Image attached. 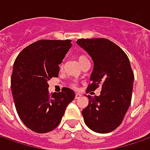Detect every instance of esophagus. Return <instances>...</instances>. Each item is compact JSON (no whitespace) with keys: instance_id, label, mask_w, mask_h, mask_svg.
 Masks as SVG:
<instances>
[{"instance_id":"34e87169","label":"esophagus","mask_w":150,"mask_h":150,"mask_svg":"<svg viewBox=\"0 0 150 150\" xmlns=\"http://www.w3.org/2000/svg\"><path fill=\"white\" fill-rule=\"evenodd\" d=\"M81 94H79V93H76L75 94V99H79V98H80L81 97Z\"/></svg>"}]
</instances>
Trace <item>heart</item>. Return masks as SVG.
<instances>
[{
  "label": "heart",
  "instance_id": "1",
  "mask_svg": "<svg viewBox=\"0 0 150 150\" xmlns=\"http://www.w3.org/2000/svg\"><path fill=\"white\" fill-rule=\"evenodd\" d=\"M78 61L80 63V65H82L83 62H86V61H89V60H88V58L85 57L84 55H79L78 57ZM72 87H73V88H75V84H72Z\"/></svg>",
  "mask_w": 150,
  "mask_h": 150
}]
</instances>
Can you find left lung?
Segmentation results:
<instances>
[{
  "label": "left lung",
  "instance_id": "8db88e82",
  "mask_svg": "<svg viewBox=\"0 0 150 150\" xmlns=\"http://www.w3.org/2000/svg\"><path fill=\"white\" fill-rule=\"evenodd\" d=\"M77 44L94 63L87 92L101 87L100 95L87 96L89 103L82 111L86 125L99 133L110 132L121 124L131 104L134 75L126 54L110 40L78 39Z\"/></svg>",
  "mask_w": 150,
  "mask_h": 150
}]
</instances>
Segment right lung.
Here are the masks:
<instances>
[{
    "label": "right lung",
    "mask_w": 150,
    "mask_h": 150,
    "mask_svg": "<svg viewBox=\"0 0 150 150\" xmlns=\"http://www.w3.org/2000/svg\"><path fill=\"white\" fill-rule=\"evenodd\" d=\"M71 40H39L22 50L15 60L11 90L18 116L28 129L38 133L52 131L75 99L71 89L50 95L47 81L58 77L59 64L71 47Z\"/></svg>",
    "instance_id": "1"
}]
</instances>
